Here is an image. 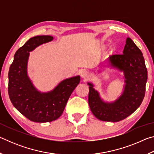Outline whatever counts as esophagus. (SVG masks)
<instances>
[{
  "mask_svg": "<svg viewBox=\"0 0 154 154\" xmlns=\"http://www.w3.org/2000/svg\"><path fill=\"white\" fill-rule=\"evenodd\" d=\"M81 76L83 78H88L90 77V73L87 71H83L81 73Z\"/></svg>",
  "mask_w": 154,
  "mask_h": 154,
  "instance_id": "1",
  "label": "esophagus"
}]
</instances>
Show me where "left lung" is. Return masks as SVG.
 I'll use <instances>...</instances> for the list:
<instances>
[{
    "instance_id": "left-lung-1",
    "label": "left lung",
    "mask_w": 154,
    "mask_h": 154,
    "mask_svg": "<svg viewBox=\"0 0 154 154\" xmlns=\"http://www.w3.org/2000/svg\"><path fill=\"white\" fill-rule=\"evenodd\" d=\"M109 62L112 66L124 72L126 85L123 94L114 103H106L101 100L92 83H88V103L96 118L117 122L133 113L141 104L145 93L147 70L141 51L129 37L126 38L123 54L112 55Z\"/></svg>"
}]
</instances>
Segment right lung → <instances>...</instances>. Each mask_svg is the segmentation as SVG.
Returning a JSON list of instances; mask_svg holds the SVG:
<instances>
[{"mask_svg":"<svg viewBox=\"0 0 154 154\" xmlns=\"http://www.w3.org/2000/svg\"><path fill=\"white\" fill-rule=\"evenodd\" d=\"M53 40L49 35L30 38L15 52L9 71L8 93L15 109L35 122L56 120L63 113L67 101L80 82V77L64 79L54 90L48 93L38 92L27 75L29 52L43 43Z\"/></svg>","mask_w":154,"mask_h":154,"instance_id":"1","label":"right lung"}]
</instances>
